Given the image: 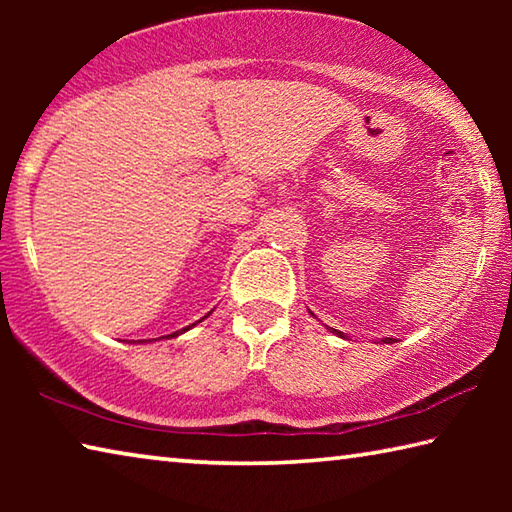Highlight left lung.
Segmentation results:
<instances>
[{
    "instance_id": "obj_1",
    "label": "left lung",
    "mask_w": 512,
    "mask_h": 512,
    "mask_svg": "<svg viewBox=\"0 0 512 512\" xmlns=\"http://www.w3.org/2000/svg\"><path fill=\"white\" fill-rule=\"evenodd\" d=\"M334 332H336V329H334ZM336 334H339V336H343L341 332H336ZM384 343H388V339H384Z\"/></svg>"
}]
</instances>
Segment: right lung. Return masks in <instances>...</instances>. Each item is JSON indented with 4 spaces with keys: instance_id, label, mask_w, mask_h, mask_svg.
I'll list each match as a JSON object with an SVG mask.
<instances>
[{
    "instance_id": "add662e5",
    "label": "right lung",
    "mask_w": 512,
    "mask_h": 512,
    "mask_svg": "<svg viewBox=\"0 0 512 512\" xmlns=\"http://www.w3.org/2000/svg\"><path fill=\"white\" fill-rule=\"evenodd\" d=\"M194 325H196V323H194ZM189 327H192V325H189ZM189 327H185V329H189ZM185 329H180V332H173L171 336H178V334H183V332H185Z\"/></svg>"
}]
</instances>
